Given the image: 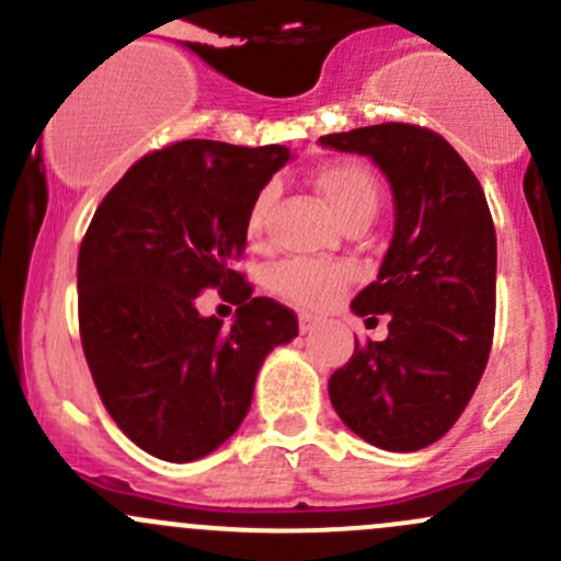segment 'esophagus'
<instances>
[{"instance_id":"34e87169","label":"esophagus","mask_w":561,"mask_h":561,"mask_svg":"<svg viewBox=\"0 0 561 561\" xmlns=\"http://www.w3.org/2000/svg\"><path fill=\"white\" fill-rule=\"evenodd\" d=\"M317 325H320V317H314V314H300L298 317L300 333H311V330H314Z\"/></svg>"}]
</instances>
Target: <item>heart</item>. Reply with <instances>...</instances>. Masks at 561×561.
Listing matches in <instances>:
<instances>
[{
  "mask_svg": "<svg viewBox=\"0 0 561 561\" xmlns=\"http://www.w3.org/2000/svg\"><path fill=\"white\" fill-rule=\"evenodd\" d=\"M317 191L322 193L339 222L344 228L368 226L381 204L379 176L359 161H333L314 176ZM276 202V185H263L252 198L247 211L244 231L252 244H261L268 228L271 206ZM352 268L344 263H322L293 257L271 271V290L290 300L300 309H328L344 296L352 282Z\"/></svg>",
  "mask_w": 561,
  "mask_h": 561,
  "instance_id": "obj_1",
  "label": "heart"
}]
</instances>
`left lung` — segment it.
Here are the masks:
<instances>
[{"mask_svg": "<svg viewBox=\"0 0 561 561\" xmlns=\"http://www.w3.org/2000/svg\"><path fill=\"white\" fill-rule=\"evenodd\" d=\"M320 141L374 158L394 193L379 279L352 300L359 317L392 314L389 335L355 344L350 363L330 376V403L379 449H424L459 420L492 352V211L462 156L430 128L379 123Z\"/></svg>", "mask_w": 561, "mask_h": 561, "instance_id": "1", "label": "left lung"}]
</instances>
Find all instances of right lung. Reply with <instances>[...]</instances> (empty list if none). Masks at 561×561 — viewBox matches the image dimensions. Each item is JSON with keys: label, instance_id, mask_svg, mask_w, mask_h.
Wrapping results in <instances>:
<instances>
[{"label": "right lung", "instance_id": "add662e5", "mask_svg": "<svg viewBox=\"0 0 561 561\" xmlns=\"http://www.w3.org/2000/svg\"><path fill=\"white\" fill-rule=\"evenodd\" d=\"M287 158L282 145L174 141L117 180L82 236V352L104 409L152 457L193 462L226 444L265 355L298 335L296 311L236 271L252 198ZM209 286L240 306L231 329L197 314Z\"/></svg>", "mask_w": 561, "mask_h": 561}]
</instances>
